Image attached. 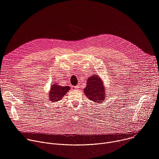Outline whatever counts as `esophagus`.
Wrapping results in <instances>:
<instances>
[{"label":"esophagus","mask_w":159,"mask_h":159,"mask_svg":"<svg viewBox=\"0 0 159 159\" xmlns=\"http://www.w3.org/2000/svg\"><path fill=\"white\" fill-rule=\"evenodd\" d=\"M79 87H80V85H76V86L75 87V89H78Z\"/></svg>","instance_id":"34e87169"}]
</instances>
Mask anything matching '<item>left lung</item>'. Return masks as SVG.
<instances>
[{
	"label": "left lung",
	"mask_w": 159,
	"mask_h": 159,
	"mask_svg": "<svg viewBox=\"0 0 159 159\" xmlns=\"http://www.w3.org/2000/svg\"><path fill=\"white\" fill-rule=\"evenodd\" d=\"M104 82L98 75L90 76L87 80L84 92L87 98L94 102H102L107 96Z\"/></svg>",
	"instance_id": "1"
}]
</instances>
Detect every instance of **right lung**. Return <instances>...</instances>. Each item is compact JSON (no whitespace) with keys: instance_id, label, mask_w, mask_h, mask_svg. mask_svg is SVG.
<instances>
[{"instance_id":"add662e5","label":"right lung","mask_w":159,"mask_h":159,"mask_svg":"<svg viewBox=\"0 0 159 159\" xmlns=\"http://www.w3.org/2000/svg\"><path fill=\"white\" fill-rule=\"evenodd\" d=\"M53 84L50 86V90L48 94L49 100L53 102H58L61 100V98L70 90V87L69 86H61L56 82H52Z\"/></svg>"}]
</instances>
